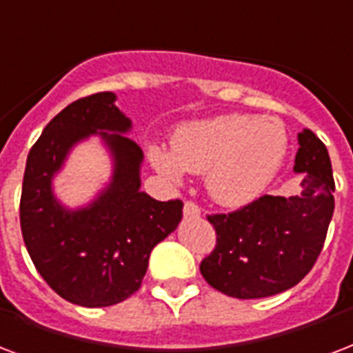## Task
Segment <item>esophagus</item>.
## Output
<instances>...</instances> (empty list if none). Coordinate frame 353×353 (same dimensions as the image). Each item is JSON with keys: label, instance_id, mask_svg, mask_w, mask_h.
<instances>
[{"label": "esophagus", "instance_id": "1", "mask_svg": "<svg viewBox=\"0 0 353 353\" xmlns=\"http://www.w3.org/2000/svg\"><path fill=\"white\" fill-rule=\"evenodd\" d=\"M200 213H202V210L198 208L196 203H194V202H185V205H183V216H185V219H196V216H200Z\"/></svg>", "mask_w": 353, "mask_h": 353}]
</instances>
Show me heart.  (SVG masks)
Masks as SVG:
<instances>
[{
  "instance_id": "1",
  "label": "heart",
  "mask_w": 353,
  "mask_h": 353,
  "mask_svg": "<svg viewBox=\"0 0 353 353\" xmlns=\"http://www.w3.org/2000/svg\"><path fill=\"white\" fill-rule=\"evenodd\" d=\"M288 137L279 121L250 114H226L177 127L172 151L150 145L159 174L179 181L183 170L205 174L211 198L226 208L254 202L283 166Z\"/></svg>"
}]
</instances>
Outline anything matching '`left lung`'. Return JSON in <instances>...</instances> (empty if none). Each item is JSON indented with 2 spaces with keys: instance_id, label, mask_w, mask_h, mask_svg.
<instances>
[{
  "instance_id": "left-lung-1",
  "label": "left lung",
  "mask_w": 353,
  "mask_h": 353,
  "mask_svg": "<svg viewBox=\"0 0 353 353\" xmlns=\"http://www.w3.org/2000/svg\"><path fill=\"white\" fill-rule=\"evenodd\" d=\"M294 172L303 174L299 196L258 198L228 215H210L216 247L200 273L219 292L260 299L296 286L322 252L335 210V181L327 148L309 129L297 134Z\"/></svg>"
}]
</instances>
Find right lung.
Returning <instances> with one entry per match:
<instances>
[{"mask_svg": "<svg viewBox=\"0 0 353 353\" xmlns=\"http://www.w3.org/2000/svg\"><path fill=\"white\" fill-rule=\"evenodd\" d=\"M116 93L83 97L59 112L31 148L20 198V226L31 260L57 296L80 307H110L142 284L150 254L181 221V200L159 202L140 190L143 153L127 134L132 121ZM99 136L112 177L88 206L70 210L53 177L77 143Z\"/></svg>", "mask_w": 353, "mask_h": 353, "instance_id": "1", "label": "right lung"}]
</instances>
